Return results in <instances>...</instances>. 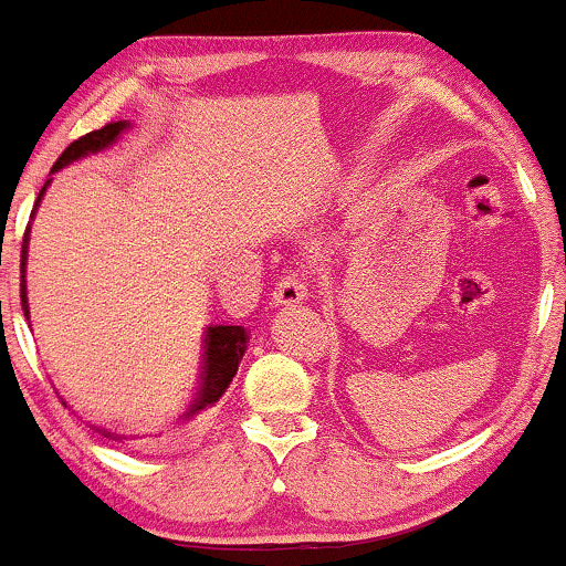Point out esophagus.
<instances>
[{"instance_id": "34e87169", "label": "esophagus", "mask_w": 566, "mask_h": 566, "mask_svg": "<svg viewBox=\"0 0 566 566\" xmlns=\"http://www.w3.org/2000/svg\"><path fill=\"white\" fill-rule=\"evenodd\" d=\"M275 306H289V304H298V301L306 298V283L296 270H289V273L277 277L275 291L270 293Z\"/></svg>"}]
</instances>
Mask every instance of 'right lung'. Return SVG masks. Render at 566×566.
<instances>
[{"label":"right lung","instance_id":"obj_1","mask_svg":"<svg viewBox=\"0 0 566 566\" xmlns=\"http://www.w3.org/2000/svg\"><path fill=\"white\" fill-rule=\"evenodd\" d=\"M127 127L124 122H108L104 124L101 129H93L87 132V135L77 137L75 143L67 145V150L62 153V156L56 158V164L51 171H56V168L67 166L70 160H77L87 156V153H95V150H104L106 145H112L116 137H119V132ZM49 185V181H46ZM46 185L41 187L39 192V200L43 195V189H46ZM39 200H35V205H39ZM33 216V212H31ZM31 229V226H28ZM28 229H25V237H23V256H20V304H23V312H25V319H28V296H25V249H28ZM247 329L241 325H216V327H208V333H205V356H202V385H200V392H197V398L192 402V408L187 410V418H195L197 413H200L202 408L212 406V402L220 400V395L226 392V387L231 385L233 374H237L239 369V361L241 356H244L247 350ZM95 431H98L101 437L112 439V442H122L124 437L116 434V431L112 429H104V427H95Z\"/></svg>","mask_w":566,"mask_h":566}]
</instances>
